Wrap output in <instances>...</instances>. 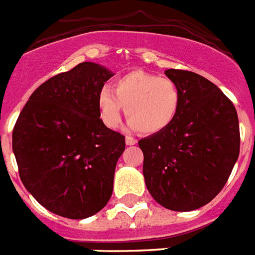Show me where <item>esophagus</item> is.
<instances>
[{
    "instance_id": "esophagus-1",
    "label": "esophagus",
    "mask_w": 255,
    "mask_h": 255,
    "mask_svg": "<svg viewBox=\"0 0 255 255\" xmlns=\"http://www.w3.org/2000/svg\"><path fill=\"white\" fill-rule=\"evenodd\" d=\"M126 144L129 145V146H131V145H136L137 144V140L133 137H131V136H127V137H126Z\"/></svg>"
}]
</instances>
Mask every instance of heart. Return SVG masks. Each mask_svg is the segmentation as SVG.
<instances>
[{"instance_id": "1", "label": "heart", "mask_w": 255, "mask_h": 255, "mask_svg": "<svg viewBox=\"0 0 255 255\" xmlns=\"http://www.w3.org/2000/svg\"><path fill=\"white\" fill-rule=\"evenodd\" d=\"M181 105V93L172 79L144 71H132L118 78L113 91L102 88L97 106L102 123L117 129L122 111L132 129L154 134L167 129L176 119Z\"/></svg>"}]
</instances>
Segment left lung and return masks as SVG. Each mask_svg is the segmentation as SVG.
Returning <instances> with one entry per match:
<instances>
[{
  "mask_svg": "<svg viewBox=\"0 0 255 255\" xmlns=\"http://www.w3.org/2000/svg\"><path fill=\"white\" fill-rule=\"evenodd\" d=\"M164 74L180 89V111L167 129L138 141L142 172L158 204L192 211L226 185L240 153L239 118L230 98L204 76L174 68Z\"/></svg>",
  "mask_w": 255,
  "mask_h": 255,
  "instance_id": "obj_1",
  "label": "left lung"
}]
</instances>
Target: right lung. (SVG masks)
<instances>
[{
  "instance_id": "1",
  "label": "right lung",
  "mask_w": 255,
  "mask_h": 255,
  "mask_svg": "<svg viewBox=\"0 0 255 255\" xmlns=\"http://www.w3.org/2000/svg\"><path fill=\"white\" fill-rule=\"evenodd\" d=\"M83 62L31 95L12 129L19 176L38 204L68 219H85L110 200L124 136L100 119L97 97L113 76Z\"/></svg>"
}]
</instances>
